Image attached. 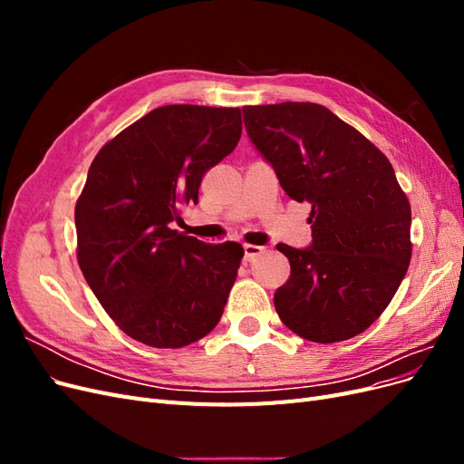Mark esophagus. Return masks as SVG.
<instances>
[{"label":"esophagus","instance_id":"34e87169","mask_svg":"<svg viewBox=\"0 0 464 464\" xmlns=\"http://www.w3.org/2000/svg\"><path fill=\"white\" fill-rule=\"evenodd\" d=\"M265 251V247H261V246H254V244H244V257H246V261H251V259H256L257 256H261Z\"/></svg>","mask_w":464,"mask_h":464}]
</instances>
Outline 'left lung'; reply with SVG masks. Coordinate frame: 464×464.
<instances>
[{"mask_svg": "<svg viewBox=\"0 0 464 464\" xmlns=\"http://www.w3.org/2000/svg\"><path fill=\"white\" fill-rule=\"evenodd\" d=\"M249 141L294 201H307L312 244H278L290 278L275 292L285 325L312 343L366 331L411 263V203L385 154L314 102L244 106Z\"/></svg>", "mask_w": 464, "mask_h": 464, "instance_id": "left-lung-1", "label": "left lung"}]
</instances>
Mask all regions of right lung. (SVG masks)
Returning a JSON list of instances; mask_svg holds the SVG:
<instances>
[{
	"label": "right lung",
	"mask_w": 464,
	"mask_h": 464,
	"mask_svg": "<svg viewBox=\"0 0 464 464\" xmlns=\"http://www.w3.org/2000/svg\"><path fill=\"white\" fill-rule=\"evenodd\" d=\"M240 108H154L96 154L75 207L82 276L116 325L154 348L217 327L244 247L172 230L203 174L236 149Z\"/></svg>",
	"instance_id": "obj_1"
}]
</instances>
